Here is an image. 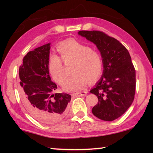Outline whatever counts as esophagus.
<instances>
[{
	"instance_id": "esophagus-1",
	"label": "esophagus",
	"mask_w": 153,
	"mask_h": 153,
	"mask_svg": "<svg viewBox=\"0 0 153 153\" xmlns=\"http://www.w3.org/2000/svg\"><path fill=\"white\" fill-rule=\"evenodd\" d=\"M87 93L88 91H81V92L75 93V94H74V95L77 96H85L87 95Z\"/></svg>"
}]
</instances>
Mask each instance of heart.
Here are the masks:
<instances>
[{"instance_id":"1","label":"heart","mask_w":153,"mask_h":153,"mask_svg":"<svg viewBox=\"0 0 153 153\" xmlns=\"http://www.w3.org/2000/svg\"><path fill=\"white\" fill-rule=\"evenodd\" d=\"M57 50L61 59L56 55H51L49 58L48 69L52 78L59 85H62L68 77L62 60L65 63L73 61L71 66V73L73 75L65 85V91L80 90L88 82H94L102 75V57L90 47L75 39H68L59 43Z\"/></svg>"}]
</instances>
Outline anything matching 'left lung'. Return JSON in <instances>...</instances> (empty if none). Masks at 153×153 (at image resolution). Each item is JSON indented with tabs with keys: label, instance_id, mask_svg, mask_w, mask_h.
Returning <instances> with one entry per match:
<instances>
[{
	"label": "left lung",
	"instance_id": "1",
	"mask_svg": "<svg viewBox=\"0 0 153 153\" xmlns=\"http://www.w3.org/2000/svg\"><path fill=\"white\" fill-rule=\"evenodd\" d=\"M78 34L92 42L103 62V75L90 92L99 102L92 113L103 121H114L124 114L134 99L136 75L126 47L101 31H79Z\"/></svg>",
	"mask_w": 153,
	"mask_h": 153
}]
</instances>
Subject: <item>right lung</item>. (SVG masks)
<instances>
[{
    "label": "right lung",
    "instance_id": "1",
    "mask_svg": "<svg viewBox=\"0 0 153 153\" xmlns=\"http://www.w3.org/2000/svg\"><path fill=\"white\" fill-rule=\"evenodd\" d=\"M50 50L48 43L30 51L19 67V92L23 103L36 120L47 125L65 117L71 100L69 94H54L57 86L49 75Z\"/></svg>",
    "mask_w": 153,
    "mask_h": 153
}]
</instances>
